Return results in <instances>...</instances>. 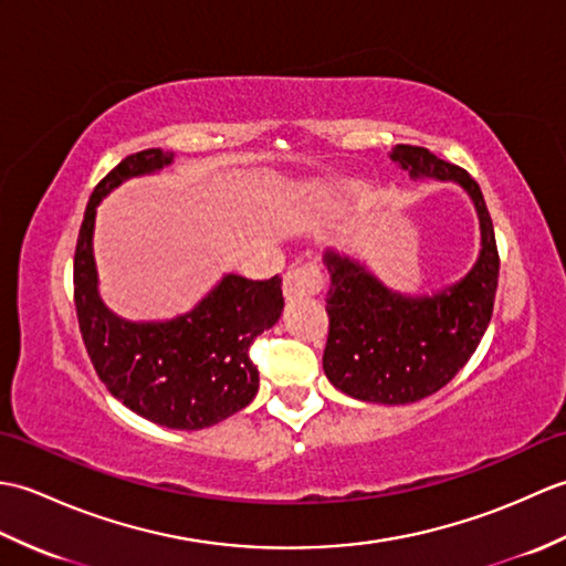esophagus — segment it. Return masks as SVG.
<instances>
[{"instance_id": "obj_1", "label": "esophagus", "mask_w": 566, "mask_h": 566, "mask_svg": "<svg viewBox=\"0 0 566 566\" xmlns=\"http://www.w3.org/2000/svg\"><path fill=\"white\" fill-rule=\"evenodd\" d=\"M323 290V276L316 264H298L284 276V298L296 302L304 296H316Z\"/></svg>"}]
</instances>
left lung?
<instances>
[{
  "label": "left lung",
  "mask_w": 566,
  "mask_h": 566,
  "mask_svg": "<svg viewBox=\"0 0 566 566\" xmlns=\"http://www.w3.org/2000/svg\"><path fill=\"white\" fill-rule=\"evenodd\" d=\"M389 158L418 179L452 182L479 216V255L472 268L432 294H403L384 284L365 262L326 250L331 318L323 371L335 389L367 403L399 406L442 389L482 343L499 286L494 223L482 189L462 167L418 146H396Z\"/></svg>",
  "instance_id": "left-lung-1"
}]
</instances>
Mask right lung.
Masks as SVG:
<instances>
[{
  "label": "right lung",
  "mask_w": 566,
  "mask_h": 566,
  "mask_svg": "<svg viewBox=\"0 0 566 566\" xmlns=\"http://www.w3.org/2000/svg\"><path fill=\"white\" fill-rule=\"evenodd\" d=\"M175 163L160 148L128 155L94 187L75 250V308L99 379L130 411L175 430L221 423L255 399L260 377L252 340L282 316V280L223 274L201 302L167 321H126L104 304L94 262V221L106 195L126 179Z\"/></svg>",
  "instance_id": "obj_1"
}]
</instances>
